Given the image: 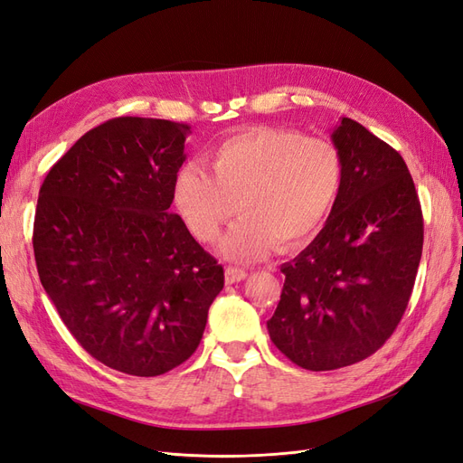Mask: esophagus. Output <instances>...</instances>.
Returning a JSON list of instances; mask_svg holds the SVG:
<instances>
[{
  "label": "esophagus",
  "instance_id": "obj_1",
  "mask_svg": "<svg viewBox=\"0 0 463 463\" xmlns=\"http://www.w3.org/2000/svg\"><path fill=\"white\" fill-rule=\"evenodd\" d=\"M247 278V270L243 269H237V266H228L226 269V282L228 284H235V282H241V279Z\"/></svg>",
  "mask_w": 463,
  "mask_h": 463
}]
</instances>
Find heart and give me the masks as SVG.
<instances>
[{"mask_svg":"<svg viewBox=\"0 0 463 463\" xmlns=\"http://www.w3.org/2000/svg\"><path fill=\"white\" fill-rule=\"evenodd\" d=\"M208 174L199 164L177 172L174 199L199 241L210 243L240 208L243 218L226 233L223 257L249 262L278 245L309 243L340 199L344 162L326 138L293 129L257 128L237 133L208 152Z\"/></svg>","mask_w":463,"mask_h":463,"instance_id":"obj_1","label":"heart"}]
</instances>
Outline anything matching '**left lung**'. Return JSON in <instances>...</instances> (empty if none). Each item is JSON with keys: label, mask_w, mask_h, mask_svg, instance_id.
Returning <instances> with one entry per match:
<instances>
[{"label": "left lung", "mask_w": 463, "mask_h": 463, "mask_svg": "<svg viewBox=\"0 0 463 463\" xmlns=\"http://www.w3.org/2000/svg\"><path fill=\"white\" fill-rule=\"evenodd\" d=\"M332 143L344 162L340 199L325 228L282 264L286 282L270 340L307 371L367 359L396 330L423 250V214L400 152L342 118Z\"/></svg>", "instance_id": "1"}]
</instances>
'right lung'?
Returning a JSON list of instances; mask_svg holds the SVG:
<instances>
[{
  "label": "right lung",
  "mask_w": 463,
  "mask_h": 463,
  "mask_svg": "<svg viewBox=\"0 0 463 463\" xmlns=\"http://www.w3.org/2000/svg\"><path fill=\"white\" fill-rule=\"evenodd\" d=\"M185 123L116 118L52 165L34 216L40 282L106 367L158 376L199 347L223 269L172 213Z\"/></svg>",
  "instance_id": "add662e5"
}]
</instances>
